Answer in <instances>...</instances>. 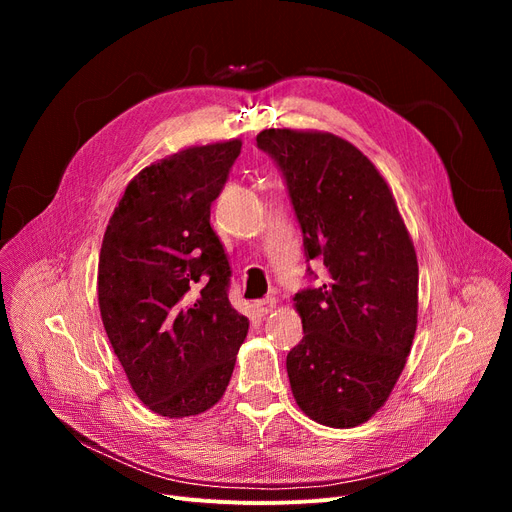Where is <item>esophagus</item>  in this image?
Segmentation results:
<instances>
[{"label": "esophagus", "mask_w": 512, "mask_h": 512, "mask_svg": "<svg viewBox=\"0 0 512 512\" xmlns=\"http://www.w3.org/2000/svg\"><path fill=\"white\" fill-rule=\"evenodd\" d=\"M274 309H276V299H272V297H267V299H261V301H257V311H259L261 315L272 313Z\"/></svg>", "instance_id": "34e87169"}]
</instances>
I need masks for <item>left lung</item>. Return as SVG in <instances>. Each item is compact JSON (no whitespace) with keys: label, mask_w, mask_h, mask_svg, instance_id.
I'll use <instances>...</instances> for the list:
<instances>
[{"label":"left lung","mask_w":512,"mask_h":512,"mask_svg":"<svg viewBox=\"0 0 512 512\" xmlns=\"http://www.w3.org/2000/svg\"><path fill=\"white\" fill-rule=\"evenodd\" d=\"M257 147L286 178L305 253L328 282L294 294L303 340L286 357L299 409L357 427L392 394L417 330L419 265L388 182L353 143L324 130L265 128ZM313 274V272H309Z\"/></svg>","instance_id":"obj_1"}]
</instances>
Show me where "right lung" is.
Returning a JSON list of instances; mask_svg holds the SVG:
<instances>
[{
	"label": "right lung",
	"instance_id": "1",
	"mask_svg": "<svg viewBox=\"0 0 512 512\" xmlns=\"http://www.w3.org/2000/svg\"><path fill=\"white\" fill-rule=\"evenodd\" d=\"M240 147L230 139L153 161L128 182L103 234V328L134 394L161 417L211 409L249 332L228 301L230 265L209 224Z\"/></svg>",
	"mask_w": 512,
	"mask_h": 512
}]
</instances>
